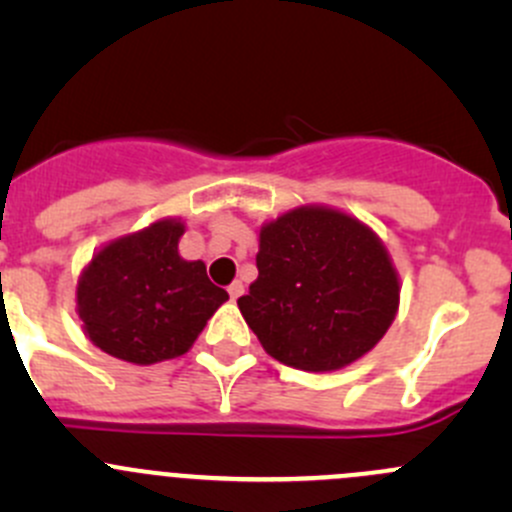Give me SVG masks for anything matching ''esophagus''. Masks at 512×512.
<instances>
[{
    "instance_id": "34e87169",
    "label": "esophagus",
    "mask_w": 512,
    "mask_h": 512,
    "mask_svg": "<svg viewBox=\"0 0 512 512\" xmlns=\"http://www.w3.org/2000/svg\"><path fill=\"white\" fill-rule=\"evenodd\" d=\"M227 292H230V297H232V299H237V297H240L242 292H245V285H242L240 280H235V282H232L230 287H227Z\"/></svg>"
}]
</instances>
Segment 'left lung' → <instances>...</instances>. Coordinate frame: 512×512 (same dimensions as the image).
Masks as SVG:
<instances>
[{"label": "left lung", "instance_id": "8db88e82", "mask_svg": "<svg viewBox=\"0 0 512 512\" xmlns=\"http://www.w3.org/2000/svg\"><path fill=\"white\" fill-rule=\"evenodd\" d=\"M257 280L237 299L265 352L302 371H334L379 344L399 309V275L371 227L302 205L260 227Z\"/></svg>", "mask_w": 512, "mask_h": 512}]
</instances>
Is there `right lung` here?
I'll return each instance as SVG.
<instances>
[{"label":"right lung","mask_w":512,"mask_h":512,"mask_svg":"<svg viewBox=\"0 0 512 512\" xmlns=\"http://www.w3.org/2000/svg\"><path fill=\"white\" fill-rule=\"evenodd\" d=\"M180 220L103 245L81 272L76 309L101 352L131 364H156L185 354L227 299L200 260L178 255Z\"/></svg>","instance_id":"right-lung-1"}]
</instances>
